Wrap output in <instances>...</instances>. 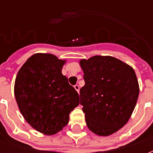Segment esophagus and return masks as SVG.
Instances as JSON below:
<instances>
[{"instance_id": "esophagus-1", "label": "esophagus", "mask_w": 153, "mask_h": 153, "mask_svg": "<svg viewBox=\"0 0 153 153\" xmlns=\"http://www.w3.org/2000/svg\"><path fill=\"white\" fill-rule=\"evenodd\" d=\"M74 87V89H75V90L77 91V92H78V93H79V85H75Z\"/></svg>"}]
</instances>
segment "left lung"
Instances as JSON below:
<instances>
[{
	"mask_svg": "<svg viewBox=\"0 0 153 153\" xmlns=\"http://www.w3.org/2000/svg\"><path fill=\"white\" fill-rule=\"evenodd\" d=\"M79 63L85 81L80 104L86 126L97 135H111L128 122L136 106L139 85L135 71L112 56L95 55Z\"/></svg>",
	"mask_w": 153,
	"mask_h": 153,
	"instance_id": "8db88e82",
	"label": "left lung"
}]
</instances>
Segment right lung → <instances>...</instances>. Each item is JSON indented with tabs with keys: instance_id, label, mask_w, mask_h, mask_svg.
<instances>
[{
	"instance_id": "add662e5",
	"label": "right lung",
	"mask_w": 153,
	"mask_h": 153,
	"mask_svg": "<svg viewBox=\"0 0 153 153\" xmlns=\"http://www.w3.org/2000/svg\"><path fill=\"white\" fill-rule=\"evenodd\" d=\"M66 60L51 54L32 55L18 71L14 94L20 113L39 133L54 135L69 122L79 96L62 74Z\"/></svg>"
}]
</instances>
